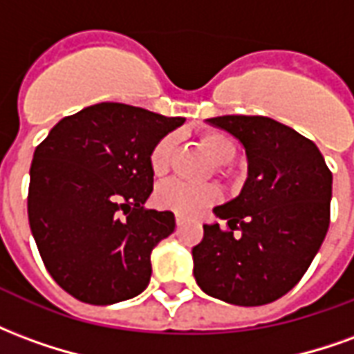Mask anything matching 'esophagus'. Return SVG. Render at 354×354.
<instances>
[{
    "mask_svg": "<svg viewBox=\"0 0 354 354\" xmlns=\"http://www.w3.org/2000/svg\"><path fill=\"white\" fill-rule=\"evenodd\" d=\"M184 223H185V218H184V216L176 214V225H178V227H182Z\"/></svg>",
    "mask_w": 354,
    "mask_h": 354,
    "instance_id": "34e87169",
    "label": "esophagus"
}]
</instances>
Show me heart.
<instances>
[{"label":"heart","mask_w":354,"mask_h":354,"mask_svg":"<svg viewBox=\"0 0 354 354\" xmlns=\"http://www.w3.org/2000/svg\"><path fill=\"white\" fill-rule=\"evenodd\" d=\"M201 144L218 165H230L237 157V144L223 132H203ZM174 149V136L165 134L157 140L149 153V169L155 176H165L169 172L170 157ZM220 199L218 187L212 184H187L182 180H172L162 184L155 193V203L165 210H172L180 216H197L205 208L212 207Z\"/></svg>","instance_id":"1"}]
</instances>
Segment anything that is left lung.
<instances>
[{"label": "left lung", "instance_id": "left-lung-1", "mask_svg": "<svg viewBox=\"0 0 354 354\" xmlns=\"http://www.w3.org/2000/svg\"><path fill=\"white\" fill-rule=\"evenodd\" d=\"M207 121L245 146L248 176L239 197L214 208L225 227L203 225L195 281L227 304H271L296 286L326 237L332 172L311 140L271 117Z\"/></svg>", "mask_w": 354, "mask_h": 354}]
</instances>
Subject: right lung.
I'll list each match as a JSON object with an SVG mask.
<instances>
[{"label": "right lung", "instance_id": "1", "mask_svg": "<svg viewBox=\"0 0 354 354\" xmlns=\"http://www.w3.org/2000/svg\"><path fill=\"white\" fill-rule=\"evenodd\" d=\"M184 121L102 102L58 121L35 147L30 230L50 277L75 299L111 305L149 284L151 250L176 227L172 212L144 207L149 153Z\"/></svg>", "mask_w": 354, "mask_h": 354}]
</instances>
